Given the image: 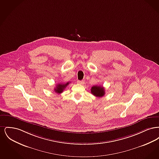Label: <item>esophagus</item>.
Returning <instances> with one entry per match:
<instances>
[{
    "label": "esophagus",
    "mask_w": 159,
    "mask_h": 159,
    "mask_svg": "<svg viewBox=\"0 0 159 159\" xmlns=\"http://www.w3.org/2000/svg\"><path fill=\"white\" fill-rule=\"evenodd\" d=\"M77 83L80 84H83V83H84V82L83 80H82V81L81 80H77Z\"/></svg>",
    "instance_id": "obj_1"
}]
</instances>
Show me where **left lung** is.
<instances>
[{
	"label": "left lung",
	"mask_w": 159,
	"mask_h": 159,
	"mask_svg": "<svg viewBox=\"0 0 159 159\" xmlns=\"http://www.w3.org/2000/svg\"><path fill=\"white\" fill-rule=\"evenodd\" d=\"M91 93L97 97H102L105 95V89L101 86H93L91 88Z\"/></svg>",
	"instance_id": "8db88e82"
}]
</instances>
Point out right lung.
<instances>
[{
	"label": "right lung",
	"instance_id": "1",
	"mask_svg": "<svg viewBox=\"0 0 159 159\" xmlns=\"http://www.w3.org/2000/svg\"><path fill=\"white\" fill-rule=\"evenodd\" d=\"M70 82L66 83H59L57 85L56 88L54 89V91L57 93H61L66 89V88L69 84Z\"/></svg>",
	"mask_w": 159,
	"mask_h": 159
}]
</instances>
